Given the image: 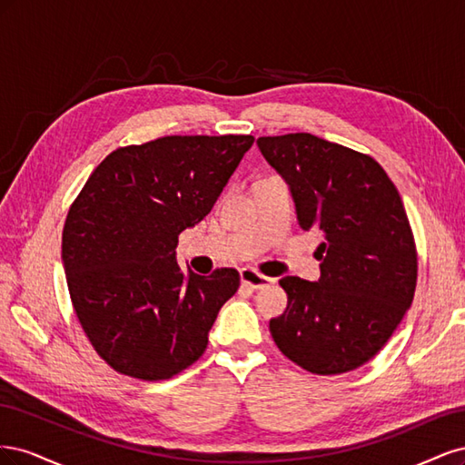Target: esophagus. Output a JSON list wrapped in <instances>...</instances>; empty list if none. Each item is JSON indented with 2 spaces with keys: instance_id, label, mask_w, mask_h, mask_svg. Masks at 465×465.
<instances>
[{
  "instance_id": "1",
  "label": "esophagus",
  "mask_w": 465,
  "mask_h": 465,
  "mask_svg": "<svg viewBox=\"0 0 465 465\" xmlns=\"http://www.w3.org/2000/svg\"><path fill=\"white\" fill-rule=\"evenodd\" d=\"M241 281H242V285H246L250 289H262L265 285H270L273 279L258 273L256 270H252V267H242V270H241Z\"/></svg>"
}]
</instances>
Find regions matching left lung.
I'll list each match as a JSON object with an SVG mask.
<instances>
[{
	"label": "left lung",
	"mask_w": 465,
	"mask_h": 465,
	"mask_svg": "<svg viewBox=\"0 0 465 465\" xmlns=\"http://www.w3.org/2000/svg\"><path fill=\"white\" fill-rule=\"evenodd\" d=\"M291 190L302 231H316L320 279L287 275L285 312L270 320L281 353L312 374L371 361L411 306L417 252L401 198L369 154L312 134L260 137Z\"/></svg>",
	"instance_id": "8db88e82"
}]
</instances>
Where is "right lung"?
<instances>
[{
  "mask_svg": "<svg viewBox=\"0 0 465 465\" xmlns=\"http://www.w3.org/2000/svg\"><path fill=\"white\" fill-rule=\"evenodd\" d=\"M254 143L252 135H168L112 151L69 207L62 262L69 297L112 369L166 380L198 361L241 285L232 267L198 275L176 262Z\"/></svg>",
  "mask_w": 465,
  "mask_h": 465,
  "instance_id": "obj_1",
  "label": "right lung"
}]
</instances>
